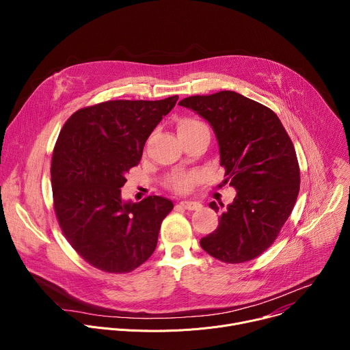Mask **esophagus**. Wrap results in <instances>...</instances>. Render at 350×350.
I'll return each instance as SVG.
<instances>
[{
    "label": "esophagus",
    "mask_w": 350,
    "mask_h": 350,
    "mask_svg": "<svg viewBox=\"0 0 350 350\" xmlns=\"http://www.w3.org/2000/svg\"><path fill=\"white\" fill-rule=\"evenodd\" d=\"M178 205L185 211H196L198 208H201V204L192 202V201H181Z\"/></svg>",
    "instance_id": "1"
}]
</instances>
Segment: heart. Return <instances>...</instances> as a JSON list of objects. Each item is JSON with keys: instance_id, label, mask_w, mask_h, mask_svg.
<instances>
[{"instance_id": "heart-1", "label": "heart", "mask_w": 350, "mask_h": 350, "mask_svg": "<svg viewBox=\"0 0 350 350\" xmlns=\"http://www.w3.org/2000/svg\"><path fill=\"white\" fill-rule=\"evenodd\" d=\"M199 130H209V129L204 122L198 120L195 118H185L178 123V133H181V134L195 133V131H199ZM193 181H195L193 174H185V176H180V177L173 178L170 181V187L177 192H187V191L191 189Z\"/></svg>"}]
</instances>
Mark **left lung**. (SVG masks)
<instances>
[{"mask_svg": "<svg viewBox=\"0 0 350 350\" xmlns=\"http://www.w3.org/2000/svg\"><path fill=\"white\" fill-rule=\"evenodd\" d=\"M178 105L211 123L224 183L237 189L217 228L201 239L202 249L231 265L260 256L277 239L299 193L301 172L288 133L270 108L235 91L192 95ZM209 206L219 212L223 204Z\"/></svg>", "mask_w": 350, "mask_h": 350, "instance_id": "8db88e82", "label": "left lung"}]
</instances>
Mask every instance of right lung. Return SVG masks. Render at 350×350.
<instances>
[{
    "label": "right lung",
    "instance_id": "obj_1",
    "mask_svg": "<svg viewBox=\"0 0 350 350\" xmlns=\"http://www.w3.org/2000/svg\"><path fill=\"white\" fill-rule=\"evenodd\" d=\"M177 99L99 103L76 111L59 133L51 159L54 211L68 242L98 270L126 274L155 251L173 202L152 195L126 204L120 188Z\"/></svg>",
    "mask_w": 350,
    "mask_h": 350
}]
</instances>
